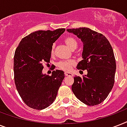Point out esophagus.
Returning <instances> with one entry per match:
<instances>
[{"instance_id": "1", "label": "esophagus", "mask_w": 127, "mask_h": 127, "mask_svg": "<svg viewBox=\"0 0 127 127\" xmlns=\"http://www.w3.org/2000/svg\"><path fill=\"white\" fill-rule=\"evenodd\" d=\"M64 75L66 76H73V74L72 73H70V72H64Z\"/></svg>"}]
</instances>
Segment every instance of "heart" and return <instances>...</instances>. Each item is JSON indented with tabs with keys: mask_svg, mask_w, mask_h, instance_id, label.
Masks as SVG:
<instances>
[{
	"mask_svg": "<svg viewBox=\"0 0 127 127\" xmlns=\"http://www.w3.org/2000/svg\"><path fill=\"white\" fill-rule=\"evenodd\" d=\"M64 41L66 44V45L70 47L72 49H73L74 48H75L77 47V42L76 41L74 38L71 37H66L64 39ZM54 49H55V45H53L52 46V53L54 52ZM75 64V61L74 60H68V61H60L58 63V67L61 68L64 71H70L72 69V66Z\"/></svg>",
	"mask_w": 127,
	"mask_h": 127,
	"instance_id": "1",
	"label": "heart"
}]
</instances>
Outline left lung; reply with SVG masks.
Segmentation results:
<instances>
[{
    "label": "left lung",
    "mask_w": 127,
    "mask_h": 127,
    "mask_svg": "<svg viewBox=\"0 0 127 127\" xmlns=\"http://www.w3.org/2000/svg\"><path fill=\"white\" fill-rule=\"evenodd\" d=\"M83 43V59L78 70H87L81 78L76 76L72 86L74 94L87 105H96L107 98L115 82L116 62L112 47L103 35L87 28L68 29Z\"/></svg>",
    "instance_id": "8db88e82"
}]
</instances>
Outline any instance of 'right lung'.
Wrapping results in <instances>:
<instances>
[{
	"instance_id": "right-lung-1",
	"label": "right lung",
	"mask_w": 127,
	"mask_h": 127,
	"mask_svg": "<svg viewBox=\"0 0 127 127\" xmlns=\"http://www.w3.org/2000/svg\"><path fill=\"white\" fill-rule=\"evenodd\" d=\"M65 31H37L21 40L14 57V82L24 102L31 108L41 110L55 100L64 78L63 70L51 76L43 74L44 63H49L52 46Z\"/></svg>"
}]
</instances>
